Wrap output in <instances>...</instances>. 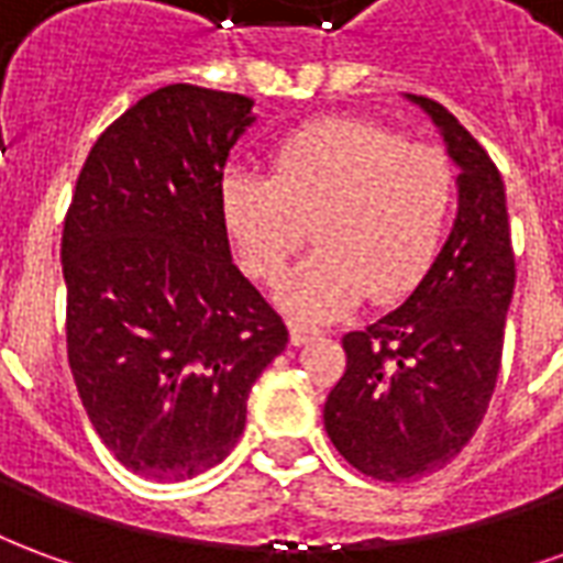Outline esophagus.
<instances>
[{"label":"esophagus","mask_w":563,"mask_h":563,"mask_svg":"<svg viewBox=\"0 0 563 563\" xmlns=\"http://www.w3.org/2000/svg\"><path fill=\"white\" fill-rule=\"evenodd\" d=\"M319 329H313V325H305V322H289V341H292V346H301V343H307L310 338H317Z\"/></svg>","instance_id":"1"}]
</instances>
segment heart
I'll list each match as a JSON object with an SVG mask.
<instances>
[{
    "label": "heart",
    "instance_id": "obj_1",
    "mask_svg": "<svg viewBox=\"0 0 563 563\" xmlns=\"http://www.w3.org/2000/svg\"><path fill=\"white\" fill-rule=\"evenodd\" d=\"M225 232L250 277L280 280L307 241L317 250L283 286V305L307 319L413 292L446 238L455 168L446 153L407 144L367 120H319L295 129L271 153V177L225 174Z\"/></svg>",
    "mask_w": 563,
    "mask_h": 563
}]
</instances>
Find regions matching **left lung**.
Instances as JSON below:
<instances>
[{"instance_id": "obj_1", "label": "left lung", "mask_w": 563, "mask_h": 563, "mask_svg": "<svg viewBox=\"0 0 563 563\" xmlns=\"http://www.w3.org/2000/svg\"><path fill=\"white\" fill-rule=\"evenodd\" d=\"M410 99L461 168L459 217L410 298L343 334L346 371L322 410L334 449L383 483L428 476L467 446L495 395L516 286L497 165L443 104Z\"/></svg>"}]
</instances>
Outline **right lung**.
Returning <instances> with one entry per match:
<instances>
[{
    "label": "right lung",
    "instance_id": "add662e5",
    "mask_svg": "<svg viewBox=\"0 0 563 563\" xmlns=\"http://www.w3.org/2000/svg\"><path fill=\"white\" fill-rule=\"evenodd\" d=\"M253 99L172 84L92 144L63 225L68 367L96 434L139 476L220 464L280 313L232 265L222 168Z\"/></svg>",
    "mask_w": 563,
    "mask_h": 563
}]
</instances>
